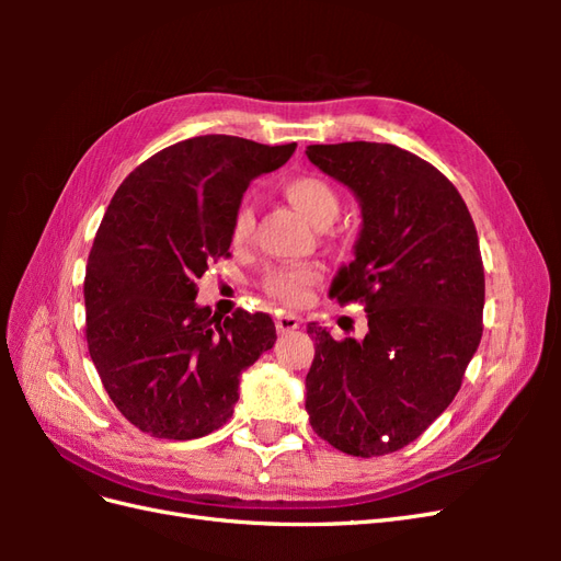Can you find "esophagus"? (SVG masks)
<instances>
[{
	"label": "esophagus",
	"instance_id": "1",
	"mask_svg": "<svg viewBox=\"0 0 561 561\" xmlns=\"http://www.w3.org/2000/svg\"><path fill=\"white\" fill-rule=\"evenodd\" d=\"M297 328H299V318L293 316V313H280V316L276 318V330H278L280 334L293 332V330H297Z\"/></svg>",
	"mask_w": 561,
	"mask_h": 561
}]
</instances>
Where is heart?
I'll list each match as a JSON object with an SVG mask.
<instances>
[{
	"label": "heart",
	"mask_w": 561,
	"mask_h": 561,
	"mask_svg": "<svg viewBox=\"0 0 561 561\" xmlns=\"http://www.w3.org/2000/svg\"><path fill=\"white\" fill-rule=\"evenodd\" d=\"M283 194L290 201V206L297 208L304 217L316 227H328L339 213V196L334 186L318 175H295L285 180ZM254 229V210L250 203H241L231 217V243L245 245ZM320 280V268L313 264L299 266H280L271 271L264 280L266 293L276 297L287 307L307 301L311 285Z\"/></svg>",
	"instance_id": "1"
}]
</instances>
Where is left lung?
Segmentation results:
<instances>
[{
	"label": "left lung",
	"mask_w": 561,
	"mask_h": 561,
	"mask_svg": "<svg viewBox=\"0 0 561 561\" xmlns=\"http://www.w3.org/2000/svg\"><path fill=\"white\" fill-rule=\"evenodd\" d=\"M309 161L358 198L355 260L330 297L363 301L367 334L336 342L309 322L313 431L339 451H398L443 414L482 339L484 266L456 186L396 145H309Z\"/></svg>",
	"instance_id": "1"
}]
</instances>
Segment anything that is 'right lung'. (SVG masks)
I'll use <instances>...</instances> for the list:
<instances>
[{
    "instance_id": "obj_1",
    "label": "right lung",
    "mask_w": 561,
    "mask_h": 561,
    "mask_svg": "<svg viewBox=\"0 0 561 561\" xmlns=\"http://www.w3.org/2000/svg\"><path fill=\"white\" fill-rule=\"evenodd\" d=\"M297 142L198 135L147 159L118 186L87 264V342L107 396L135 428L196 439L225 426L239 381L276 342L266 313L213 316L196 278L229 257L248 184Z\"/></svg>"
}]
</instances>
